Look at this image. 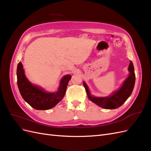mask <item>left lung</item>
<instances>
[{
  "mask_svg": "<svg viewBox=\"0 0 151 151\" xmlns=\"http://www.w3.org/2000/svg\"><path fill=\"white\" fill-rule=\"evenodd\" d=\"M129 70L130 72L129 76L125 81L120 89L108 97L98 98L91 96L88 86L84 82L83 84L89 99L91 101L104 109H116L121 106L126 101V100L129 98L134 88L135 75L134 65L132 61L130 62L129 67Z\"/></svg>",
  "mask_w": 151,
  "mask_h": 151,
  "instance_id": "left-lung-1",
  "label": "left lung"
}]
</instances>
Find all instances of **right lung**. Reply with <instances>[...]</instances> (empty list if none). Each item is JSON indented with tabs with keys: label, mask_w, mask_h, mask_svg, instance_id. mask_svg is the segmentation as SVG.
I'll list each match as a JSON object with an SVG mask.
<instances>
[{
	"label": "right lung",
	"mask_w": 151,
	"mask_h": 151,
	"mask_svg": "<svg viewBox=\"0 0 151 151\" xmlns=\"http://www.w3.org/2000/svg\"><path fill=\"white\" fill-rule=\"evenodd\" d=\"M71 77L70 75L65 76L61 80L57 92L48 93L38 87L31 84L24 75L21 62L17 65V78L19 92L22 98L31 107L38 110L49 109L61 101L65 94L67 86Z\"/></svg>",
	"instance_id": "add662e5"
}]
</instances>
